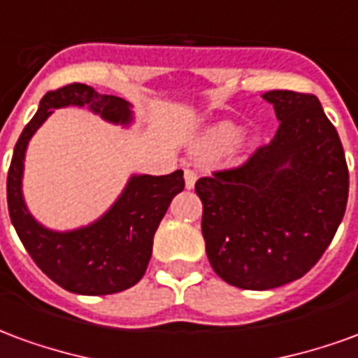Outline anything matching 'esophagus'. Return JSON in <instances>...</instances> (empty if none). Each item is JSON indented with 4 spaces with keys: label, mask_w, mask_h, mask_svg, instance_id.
I'll list each match as a JSON object with an SVG mask.
<instances>
[{
    "label": "esophagus",
    "mask_w": 358,
    "mask_h": 358,
    "mask_svg": "<svg viewBox=\"0 0 358 358\" xmlns=\"http://www.w3.org/2000/svg\"><path fill=\"white\" fill-rule=\"evenodd\" d=\"M184 180H186L187 189H192L195 186V182H197V172L192 171V169H186L184 171Z\"/></svg>",
    "instance_id": "34e87169"
}]
</instances>
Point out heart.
Returning <instances> with one entry per match:
<instances>
[{"mask_svg":"<svg viewBox=\"0 0 358 358\" xmlns=\"http://www.w3.org/2000/svg\"><path fill=\"white\" fill-rule=\"evenodd\" d=\"M241 130H243V126L240 122H236V120H220L217 124L209 126L201 140V151L203 153H210V155L222 153L238 141V138L241 136ZM257 141H259V138L251 136V138H248V145L253 148V145H257Z\"/></svg>","mask_w":358,"mask_h":358,"instance_id":"heart-1","label":"heart"}]
</instances>
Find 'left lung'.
<instances>
[{
  "label": "left lung",
  "instance_id": "obj_1",
  "mask_svg": "<svg viewBox=\"0 0 358 358\" xmlns=\"http://www.w3.org/2000/svg\"><path fill=\"white\" fill-rule=\"evenodd\" d=\"M280 120L268 145L234 171L199 178L201 232L213 270L241 289L299 280L330 245L345 215V153L316 95H263Z\"/></svg>",
  "mask_w": 358,
  "mask_h": 358
}]
</instances>
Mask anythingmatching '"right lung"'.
Returning <instances> with one entry per match:
<instances>
[{"label":"right lung","instance_id":"obj_1","mask_svg":"<svg viewBox=\"0 0 358 358\" xmlns=\"http://www.w3.org/2000/svg\"><path fill=\"white\" fill-rule=\"evenodd\" d=\"M88 107L110 124L130 126L132 105L117 95L97 94L86 84H69L43 95L32 120L13 151L7 174L9 217L28 255L45 276L78 295H109L138 284L148 270L153 236L174 195L184 189V172L166 176L132 174L109 210L92 224L74 230H51L28 210L22 195L27 148L53 109Z\"/></svg>","mask_w":358,"mask_h":358}]
</instances>
